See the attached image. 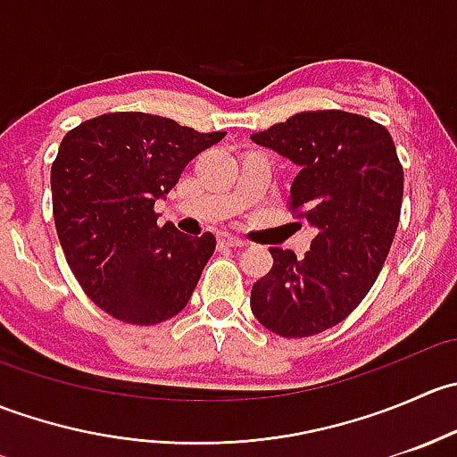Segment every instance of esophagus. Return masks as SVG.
<instances>
[{"label":"esophagus","mask_w":457,"mask_h":457,"mask_svg":"<svg viewBox=\"0 0 457 457\" xmlns=\"http://www.w3.org/2000/svg\"><path fill=\"white\" fill-rule=\"evenodd\" d=\"M219 245H223V247H245V241L237 238L234 234L220 232L219 234Z\"/></svg>","instance_id":"34e87169"}]
</instances>
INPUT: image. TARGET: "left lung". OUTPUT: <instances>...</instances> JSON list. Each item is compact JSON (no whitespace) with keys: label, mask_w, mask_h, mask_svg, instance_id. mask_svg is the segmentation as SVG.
Masks as SVG:
<instances>
[{"label":"left lung","mask_w":457,"mask_h":457,"mask_svg":"<svg viewBox=\"0 0 457 457\" xmlns=\"http://www.w3.org/2000/svg\"><path fill=\"white\" fill-rule=\"evenodd\" d=\"M252 141L298 165L289 207L316 229L301 261L270 247L274 265L252 287V314L285 338L320 334L361 305L389 254L403 205L394 139L361 114L316 110Z\"/></svg>","instance_id":"8db88e82"}]
</instances>
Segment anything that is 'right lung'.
Segmentation results:
<instances>
[{
    "mask_svg": "<svg viewBox=\"0 0 457 457\" xmlns=\"http://www.w3.org/2000/svg\"><path fill=\"white\" fill-rule=\"evenodd\" d=\"M225 132H196L145 112H110L63 137L50 170L54 228L95 305L130 325L177 316L214 254V234L156 225L183 168Z\"/></svg>",
    "mask_w": 457,
    "mask_h": 457,
    "instance_id": "obj_1",
    "label": "right lung"
}]
</instances>
